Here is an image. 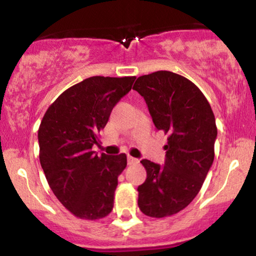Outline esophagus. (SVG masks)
<instances>
[{"mask_svg": "<svg viewBox=\"0 0 256 256\" xmlns=\"http://www.w3.org/2000/svg\"><path fill=\"white\" fill-rule=\"evenodd\" d=\"M138 162H140V161H138V158H132V156H130V155H128V165H137Z\"/></svg>", "mask_w": 256, "mask_h": 256, "instance_id": "obj_1", "label": "esophagus"}]
</instances>
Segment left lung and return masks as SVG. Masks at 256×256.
Instances as JSON below:
<instances>
[{"mask_svg": "<svg viewBox=\"0 0 256 256\" xmlns=\"http://www.w3.org/2000/svg\"><path fill=\"white\" fill-rule=\"evenodd\" d=\"M134 90L146 100L158 130L168 134L165 166L140 161L146 179L137 189L138 207L152 218L171 216L196 198L212 166L216 118L201 90L177 73L140 76Z\"/></svg>", "mask_w": 256, "mask_h": 256, "instance_id": "obj_1", "label": "left lung"}]
</instances>
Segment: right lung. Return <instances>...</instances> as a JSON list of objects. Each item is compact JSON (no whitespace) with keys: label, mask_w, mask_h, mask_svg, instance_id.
Masks as SVG:
<instances>
[{"label":"right lung","mask_w":256,"mask_h":256,"mask_svg":"<svg viewBox=\"0 0 256 256\" xmlns=\"http://www.w3.org/2000/svg\"><path fill=\"white\" fill-rule=\"evenodd\" d=\"M136 77L95 76L64 90L44 114L38 128L40 161L49 186L73 216L98 220L113 210L125 154L98 156V144L113 107Z\"/></svg>","instance_id":"obj_1"}]
</instances>
